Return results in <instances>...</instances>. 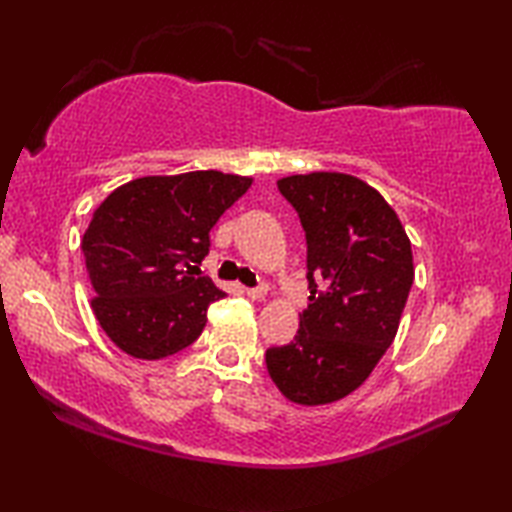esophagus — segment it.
<instances>
[{
	"mask_svg": "<svg viewBox=\"0 0 512 512\" xmlns=\"http://www.w3.org/2000/svg\"><path fill=\"white\" fill-rule=\"evenodd\" d=\"M246 293H248V298H253V300H264L266 298V293H268V287H257V289H246Z\"/></svg>",
	"mask_w": 512,
	"mask_h": 512,
	"instance_id": "obj_1",
	"label": "esophagus"
}]
</instances>
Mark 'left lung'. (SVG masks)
Masks as SVG:
<instances>
[{
	"instance_id": "left-lung-1",
	"label": "left lung",
	"mask_w": 512,
	"mask_h": 512,
	"mask_svg": "<svg viewBox=\"0 0 512 512\" xmlns=\"http://www.w3.org/2000/svg\"><path fill=\"white\" fill-rule=\"evenodd\" d=\"M277 189L305 228L311 296L296 341L266 350V368L289 402L332 404L391 348L415 275L411 241L384 196L350 173H298Z\"/></svg>"
}]
</instances>
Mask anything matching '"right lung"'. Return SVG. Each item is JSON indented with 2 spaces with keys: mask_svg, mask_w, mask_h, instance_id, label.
<instances>
[{
  "mask_svg": "<svg viewBox=\"0 0 512 512\" xmlns=\"http://www.w3.org/2000/svg\"><path fill=\"white\" fill-rule=\"evenodd\" d=\"M250 185L253 178L214 169L144 176L94 210L81 241L92 311L121 352L158 361L201 336L207 307L225 293L196 273L198 264L210 230Z\"/></svg>",
  "mask_w": 512,
  "mask_h": 512,
  "instance_id": "add662e5",
  "label": "right lung"
}]
</instances>
